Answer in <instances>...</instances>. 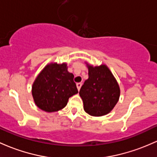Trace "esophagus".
I'll list each match as a JSON object with an SVG mask.
<instances>
[{"label": "esophagus", "mask_w": 157, "mask_h": 157, "mask_svg": "<svg viewBox=\"0 0 157 157\" xmlns=\"http://www.w3.org/2000/svg\"><path fill=\"white\" fill-rule=\"evenodd\" d=\"M81 86H82V83H81V82H77V89H78V91L80 90V88H81Z\"/></svg>", "instance_id": "obj_1"}]
</instances>
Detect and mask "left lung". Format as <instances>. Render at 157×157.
<instances>
[{"instance_id": "1", "label": "left lung", "mask_w": 157, "mask_h": 157, "mask_svg": "<svg viewBox=\"0 0 157 157\" xmlns=\"http://www.w3.org/2000/svg\"><path fill=\"white\" fill-rule=\"evenodd\" d=\"M86 63L89 78L79 92L83 102V109L92 116H103L110 113L118 103L119 85L106 65L93 66Z\"/></svg>"}]
</instances>
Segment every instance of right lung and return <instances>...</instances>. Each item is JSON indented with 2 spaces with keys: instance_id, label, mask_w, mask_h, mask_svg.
Wrapping results in <instances>:
<instances>
[{
  "instance_id": "add662e5",
  "label": "right lung",
  "mask_w": 157,
  "mask_h": 157,
  "mask_svg": "<svg viewBox=\"0 0 157 157\" xmlns=\"http://www.w3.org/2000/svg\"><path fill=\"white\" fill-rule=\"evenodd\" d=\"M74 75L66 63H51L38 75L32 86L34 102L40 109L53 113L63 109L70 97L78 93Z\"/></svg>"
}]
</instances>
